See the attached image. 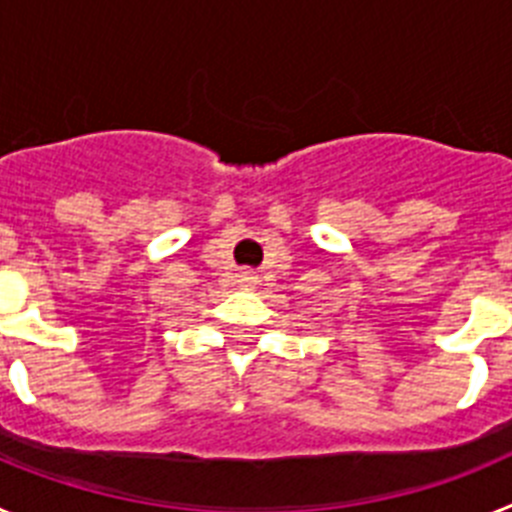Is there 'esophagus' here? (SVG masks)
<instances>
[{"mask_svg":"<svg viewBox=\"0 0 512 512\" xmlns=\"http://www.w3.org/2000/svg\"><path fill=\"white\" fill-rule=\"evenodd\" d=\"M243 282L253 284V282H256V277H253V274H248V271H246V274H243Z\"/></svg>","mask_w":512,"mask_h":512,"instance_id":"34e87169","label":"esophagus"}]
</instances>
